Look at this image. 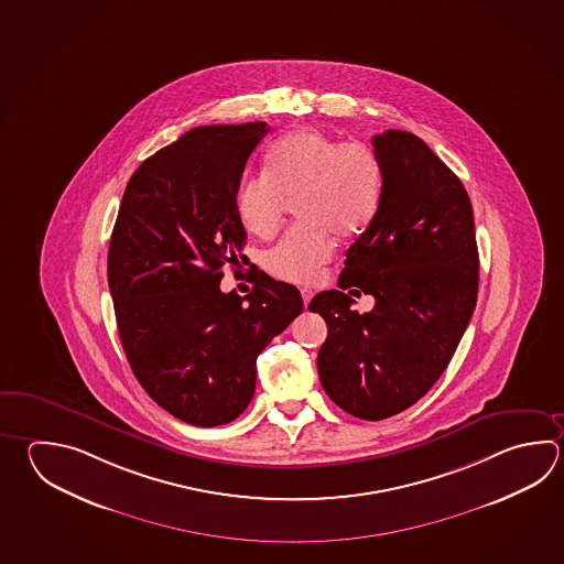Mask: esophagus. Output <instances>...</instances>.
Segmentation results:
<instances>
[{"instance_id": "obj_1", "label": "esophagus", "mask_w": 564, "mask_h": 564, "mask_svg": "<svg viewBox=\"0 0 564 564\" xmlns=\"http://www.w3.org/2000/svg\"><path fill=\"white\" fill-rule=\"evenodd\" d=\"M301 297H303V305L307 307L308 303H311V299H313V291L311 289H301Z\"/></svg>"}]
</instances>
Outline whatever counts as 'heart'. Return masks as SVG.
<instances>
[{
    "instance_id": "heart-1",
    "label": "heart",
    "mask_w": 564,
    "mask_h": 564,
    "mask_svg": "<svg viewBox=\"0 0 564 564\" xmlns=\"http://www.w3.org/2000/svg\"><path fill=\"white\" fill-rule=\"evenodd\" d=\"M383 195V167L362 141H340L321 129L289 133L267 151L265 173L245 181L237 213L245 229L269 239L295 203L301 224L273 245L263 265L289 283H311L333 257V237L362 234Z\"/></svg>"
}]
</instances>
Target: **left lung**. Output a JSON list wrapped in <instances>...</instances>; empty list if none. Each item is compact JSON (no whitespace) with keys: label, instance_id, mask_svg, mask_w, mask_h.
I'll list each match as a JSON object with an SVG mask.
<instances>
[{"label":"left lung","instance_id":"obj_1","mask_svg":"<svg viewBox=\"0 0 564 564\" xmlns=\"http://www.w3.org/2000/svg\"><path fill=\"white\" fill-rule=\"evenodd\" d=\"M383 167L377 215L349 247L343 291L308 303L327 323L317 355L330 401L349 415H397L438 381L477 305L475 217L463 183L423 139L387 129L372 138ZM372 294L369 314L351 294Z\"/></svg>","mask_w":564,"mask_h":564}]
</instances>
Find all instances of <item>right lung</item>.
<instances>
[{"label": "right lung", "instance_id": "right-lung-1", "mask_svg": "<svg viewBox=\"0 0 564 564\" xmlns=\"http://www.w3.org/2000/svg\"><path fill=\"white\" fill-rule=\"evenodd\" d=\"M263 121L202 126L131 175L109 241L107 283L131 371L183 423L217 426L256 393L257 357L303 311L295 285L251 269L239 297L219 283L243 261L237 192Z\"/></svg>", "mask_w": 564, "mask_h": 564}]
</instances>
